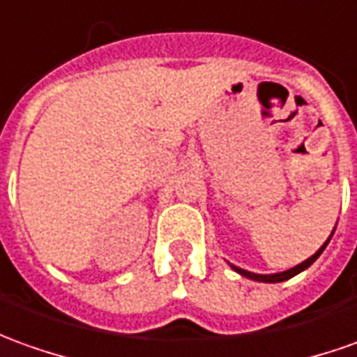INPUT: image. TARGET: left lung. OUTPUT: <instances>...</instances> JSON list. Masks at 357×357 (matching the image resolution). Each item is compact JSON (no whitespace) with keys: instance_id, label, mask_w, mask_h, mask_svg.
<instances>
[{"instance_id":"obj_1","label":"left lung","mask_w":357,"mask_h":357,"mask_svg":"<svg viewBox=\"0 0 357 357\" xmlns=\"http://www.w3.org/2000/svg\"><path fill=\"white\" fill-rule=\"evenodd\" d=\"M334 229H336V227H334ZM333 233H334V231H333ZM333 233H331V237H333ZM331 237L326 239V243H324V245H323V247H321V249H319V250H317V252H314L313 257H309V258H307V260H305V262H301V264H297V266L289 268V270H286V272H278V274H255V272H247V270H243V268L233 266V264H231V268H233L235 272H239L241 276L250 278V280H257V282H266V284H276V282H286V280H289V278L297 276L299 272H303L305 268L311 266V264H313L314 260H317V258L321 257V252H323V250L326 249V245H328V241H331Z\"/></svg>"}]
</instances>
